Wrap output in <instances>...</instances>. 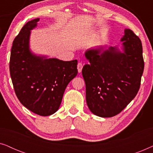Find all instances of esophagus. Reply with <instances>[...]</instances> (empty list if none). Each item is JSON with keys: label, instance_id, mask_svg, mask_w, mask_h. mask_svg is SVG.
<instances>
[{"label": "esophagus", "instance_id": "1", "mask_svg": "<svg viewBox=\"0 0 153 153\" xmlns=\"http://www.w3.org/2000/svg\"><path fill=\"white\" fill-rule=\"evenodd\" d=\"M83 68V64L81 62H79L78 65H77V69H78L79 73H81V71H82Z\"/></svg>", "mask_w": 153, "mask_h": 153}]
</instances>
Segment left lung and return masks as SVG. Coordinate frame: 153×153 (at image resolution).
<instances>
[{
	"label": "left lung",
	"instance_id": "left-lung-1",
	"mask_svg": "<svg viewBox=\"0 0 153 153\" xmlns=\"http://www.w3.org/2000/svg\"><path fill=\"white\" fill-rule=\"evenodd\" d=\"M120 42V48L104 45L85 52L89 61L82 69L86 103L93 114L102 118L122 111L141 84L144 69L141 42L128 28Z\"/></svg>",
	"mask_w": 153,
	"mask_h": 153
}]
</instances>
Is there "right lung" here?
I'll return each mask as SVG.
<instances>
[{"label":"right lung","instance_id":"1","mask_svg":"<svg viewBox=\"0 0 153 153\" xmlns=\"http://www.w3.org/2000/svg\"><path fill=\"white\" fill-rule=\"evenodd\" d=\"M39 18L23 26L12 43L10 72L21 103L37 115L47 116L58 110L68 83L77 75V60L63 61L37 55L30 48L31 30Z\"/></svg>","mask_w":153,"mask_h":153}]
</instances>
